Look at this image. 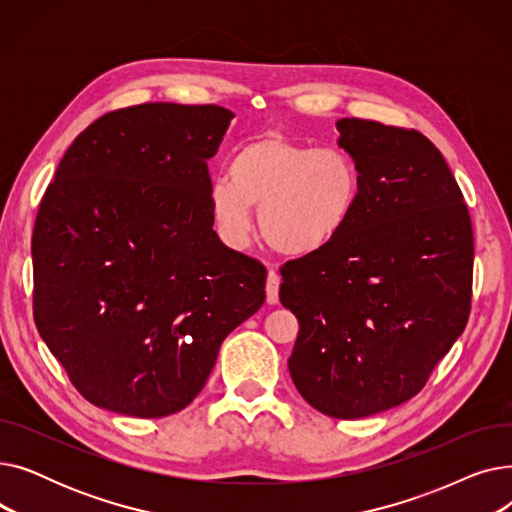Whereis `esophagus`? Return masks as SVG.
Segmentation results:
<instances>
[{
  "mask_svg": "<svg viewBox=\"0 0 512 512\" xmlns=\"http://www.w3.org/2000/svg\"><path fill=\"white\" fill-rule=\"evenodd\" d=\"M278 290H280V276L276 270H270L267 274V284H265V299L270 305L278 303Z\"/></svg>",
  "mask_w": 512,
  "mask_h": 512,
  "instance_id": "34e87169",
  "label": "esophagus"
}]
</instances>
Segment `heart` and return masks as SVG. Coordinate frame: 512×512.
I'll return each mask as SVG.
<instances>
[{"label":"heart","instance_id":"1","mask_svg":"<svg viewBox=\"0 0 512 512\" xmlns=\"http://www.w3.org/2000/svg\"><path fill=\"white\" fill-rule=\"evenodd\" d=\"M361 191V170L344 149H313L270 132L232 155L228 180L211 186L209 213L234 249L249 242L257 209L259 230L276 251L313 257L351 226Z\"/></svg>","mask_w":512,"mask_h":512}]
</instances>
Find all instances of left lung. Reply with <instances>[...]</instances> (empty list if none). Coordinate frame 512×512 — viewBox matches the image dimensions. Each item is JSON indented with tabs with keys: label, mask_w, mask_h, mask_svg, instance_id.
Returning a JSON list of instances; mask_svg holds the SVG:
<instances>
[{
	"label": "left lung",
	"mask_w": 512,
	"mask_h": 512,
	"mask_svg": "<svg viewBox=\"0 0 512 512\" xmlns=\"http://www.w3.org/2000/svg\"><path fill=\"white\" fill-rule=\"evenodd\" d=\"M361 170L355 218L332 247L288 261L280 303L299 319L290 378L317 411L359 419L413 398L467 326L473 230L463 193L417 130L342 118Z\"/></svg>",
	"instance_id": "8db88e82"
}]
</instances>
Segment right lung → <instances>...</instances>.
Returning a JSON list of instances; mask_svg holds the SVG:
<instances>
[{
    "mask_svg": "<svg viewBox=\"0 0 512 512\" xmlns=\"http://www.w3.org/2000/svg\"><path fill=\"white\" fill-rule=\"evenodd\" d=\"M234 114L145 103L95 120L33 232L35 324L95 407L155 419L203 390L224 338L265 301V267L213 230L207 159Z\"/></svg>",
    "mask_w": 512,
    "mask_h": 512,
    "instance_id": "add662e5",
    "label": "right lung"
}]
</instances>
